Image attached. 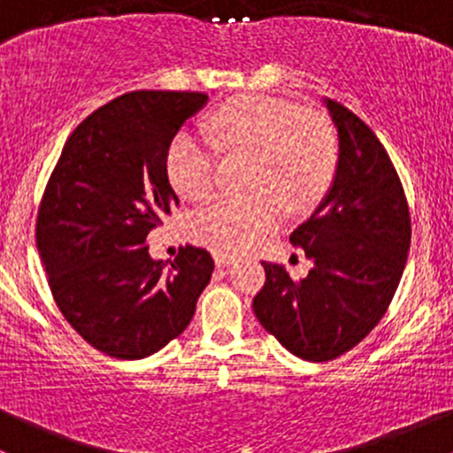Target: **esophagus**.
<instances>
[{
    "label": "esophagus",
    "instance_id": "esophagus-1",
    "mask_svg": "<svg viewBox=\"0 0 453 453\" xmlns=\"http://www.w3.org/2000/svg\"><path fill=\"white\" fill-rule=\"evenodd\" d=\"M213 261H216V265H228L235 261V255L225 253V250H216V253H213Z\"/></svg>",
    "mask_w": 453,
    "mask_h": 453
}]
</instances>
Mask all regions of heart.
Wrapping results in <instances>:
<instances>
[{
    "mask_svg": "<svg viewBox=\"0 0 453 453\" xmlns=\"http://www.w3.org/2000/svg\"><path fill=\"white\" fill-rule=\"evenodd\" d=\"M209 130L226 155H253L246 172L250 194H222L189 218L194 242L244 250L279 226L283 204L301 213L327 192L338 165V134L325 115L292 102L250 93L225 102ZM167 176L183 198H204L218 180L211 146L180 133L167 148Z\"/></svg>",
    "mask_w": 453,
    "mask_h": 453,
    "instance_id": "obj_1",
    "label": "heart"
}]
</instances>
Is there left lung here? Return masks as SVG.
Masks as SVG:
<instances>
[{
	"label": "left lung",
	"instance_id": "obj_1",
	"mask_svg": "<svg viewBox=\"0 0 453 453\" xmlns=\"http://www.w3.org/2000/svg\"><path fill=\"white\" fill-rule=\"evenodd\" d=\"M325 106L338 130L334 183L290 235L314 268L292 281L283 265L261 261L265 283L253 298L261 327L307 362L334 360L375 329L410 249L408 203L388 152L347 106Z\"/></svg>",
	"mask_w": 453,
	"mask_h": 453
}]
</instances>
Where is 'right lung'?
<instances>
[{"label": "right lung", "instance_id": "right-lung-1", "mask_svg": "<svg viewBox=\"0 0 453 453\" xmlns=\"http://www.w3.org/2000/svg\"><path fill=\"white\" fill-rule=\"evenodd\" d=\"M207 93L133 91L69 134L36 218L50 290L82 338L118 360H142L180 335L211 281L213 259L183 246L170 265L146 237L179 207L167 148Z\"/></svg>", "mask_w": 453, "mask_h": 453}]
</instances>
